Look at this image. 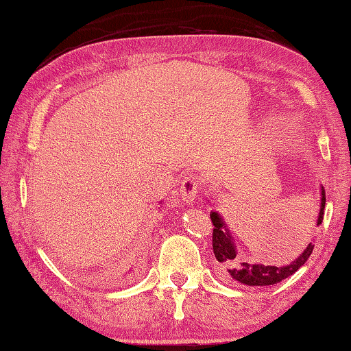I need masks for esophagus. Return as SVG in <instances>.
<instances>
[{
	"label": "esophagus",
	"instance_id": "esophagus-1",
	"mask_svg": "<svg viewBox=\"0 0 351 351\" xmlns=\"http://www.w3.org/2000/svg\"><path fill=\"white\" fill-rule=\"evenodd\" d=\"M197 197V182L194 177H186L180 185V199L186 206H193Z\"/></svg>",
	"mask_w": 351,
	"mask_h": 351
}]
</instances>
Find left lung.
<instances>
[{
    "mask_svg": "<svg viewBox=\"0 0 351 351\" xmlns=\"http://www.w3.org/2000/svg\"><path fill=\"white\" fill-rule=\"evenodd\" d=\"M325 188L320 186V210L317 215L315 226H320L323 221V210H325ZM210 218L215 226L213 229V252L219 262V271L224 279L229 282H237L250 285V287H263V285H273L284 281L289 276L301 268L307 258L312 254L314 243H307L301 251V254L295 261L285 263V265H263V263H252L245 261L235 245L232 232L223 218V215L217 210L210 212Z\"/></svg>",
    "mask_w": 351,
    "mask_h": 351,
    "instance_id": "left-lung-1",
    "label": "left lung"
}]
</instances>
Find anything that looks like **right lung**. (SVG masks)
<instances>
[{"label":"right lung","mask_w":351,"mask_h":351,"mask_svg":"<svg viewBox=\"0 0 351 351\" xmlns=\"http://www.w3.org/2000/svg\"><path fill=\"white\" fill-rule=\"evenodd\" d=\"M161 207H163V204H161ZM128 273H130V271H128Z\"/></svg>","instance_id":"add662e5"}]
</instances>
